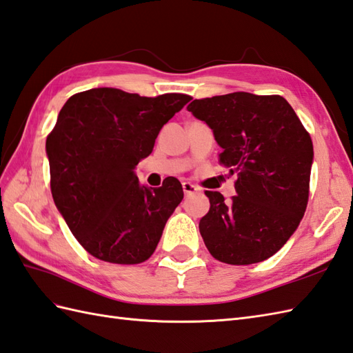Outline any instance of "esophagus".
I'll use <instances>...</instances> for the list:
<instances>
[{
	"instance_id": "esophagus-1",
	"label": "esophagus",
	"mask_w": 353,
	"mask_h": 353,
	"mask_svg": "<svg viewBox=\"0 0 353 353\" xmlns=\"http://www.w3.org/2000/svg\"><path fill=\"white\" fill-rule=\"evenodd\" d=\"M182 188H183L185 195H191V194H194V192H199V191H200L199 186H195V185H192V183H190V182H183V183H182Z\"/></svg>"
}]
</instances>
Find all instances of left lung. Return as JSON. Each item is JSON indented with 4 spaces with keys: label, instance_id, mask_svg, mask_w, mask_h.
I'll list each match as a JSON object with an SVG mask.
<instances>
[{
    "label": "left lung",
    "instance_id": "left-lung-1",
    "mask_svg": "<svg viewBox=\"0 0 353 353\" xmlns=\"http://www.w3.org/2000/svg\"><path fill=\"white\" fill-rule=\"evenodd\" d=\"M188 111L206 121L219 162L236 174V195L206 191L200 219L209 252L227 265L259 263L283 248L305 214L313 141L289 102L245 92L195 99Z\"/></svg>",
    "mask_w": 353,
    "mask_h": 353
}]
</instances>
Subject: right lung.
Listing matches in <instances>:
<instances>
[{
	"label": "right lung",
	"instance_id": "1",
	"mask_svg": "<svg viewBox=\"0 0 353 353\" xmlns=\"http://www.w3.org/2000/svg\"><path fill=\"white\" fill-rule=\"evenodd\" d=\"M191 99L103 87L64 103L46 138L51 192L72 234L93 257L138 265L157 250L183 190L176 177L150 190L134 170L152 153L162 126Z\"/></svg>",
	"mask_w": 353,
	"mask_h": 353
}]
</instances>
